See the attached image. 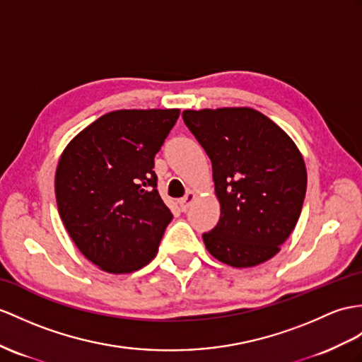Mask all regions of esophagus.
Segmentation results:
<instances>
[{
    "mask_svg": "<svg viewBox=\"0 0 362 362\" xmlns=\"http://www.w3.org/2000/svg\"><path fill=\"white\" fill-rule=\"evenodd\" d=\"M195 198H197V195H195V192H192V190H187L186 192V195H184L178 202H180V207H181V210H184L186 211L187 209H189V206L192 204L193 201H195Z\"/></svg>",
    "mask_w": 362,
    "mask_h": 362,
    "instance_id": "esophagus-1",
    "label": "esophagus"
}]
</instances>
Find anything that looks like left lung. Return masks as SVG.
I'll return each instance as SVG.
<instances>
[{"instance_id":"8db88e82","label":"left lung","mask_w":362,"mask_h":362,"mask_svg":"<svg viewBox=\"0 0 362 362\" xmlns=\"http://www.w3.org/2000/svg\"><path fill=\"white\" fill-rule=\"evenodd\" d=\"M182 119L211 161L221 216L202 235L211 257L255 267L281 250L298 223L307 189L299 148L250 107L184 110Z\"/></svg>"}]
</instances>
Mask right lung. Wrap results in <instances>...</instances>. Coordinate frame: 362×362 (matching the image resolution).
I'll use <instances>...</instances> for the list:
<instances>
[{"instance_id": "add662e5", "label": "right lung", "mask_w": 362, "mask_h": 362, "mask_svg": "<svg viewBox=\"0 0 362 362\" xmlns=\"http://www.w3.org/2000/svg\"><path fill=\"white\" fill-rule=\"evenodd\" d=\"M180 109L115 110L70 141L55 173L59 216L96 267L130 273L151 262L172 221L156 184L155 155Z\"/></svg>"}]
</instances>
